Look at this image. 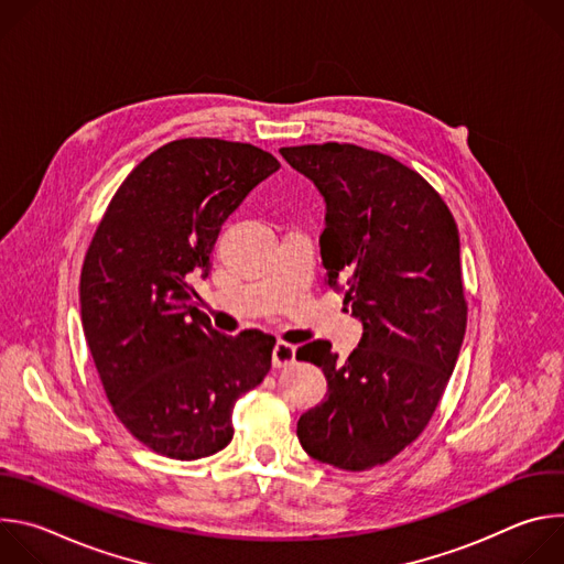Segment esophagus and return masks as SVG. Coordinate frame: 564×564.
Here are the masks:
<instances>
[{
	"mask_svg": "<svg viewBox=\"0 0 564 564\" xmlns=\"http://www.w3.org/2000/svg\"><path fill=\"white\" fill-rule=\"evenodd\" d=\"M294 359H296V348L290 346V344H285V341H276V346H274V350H272V364H274V368H285V366L294 364Z\"/></svg>",
	"mask_w": 564,
	"mask_h": 564,
	"instance_id": "1",
	"label": "esophagus"
}]
</instances>
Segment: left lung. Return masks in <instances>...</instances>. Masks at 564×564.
<instances>
[{"label": "left lung", "instance_id": "1", "mask_svg": "<svg viewBox=\"0 0 564 564\" xmlns=\"http://www.w3.org/2000/svg\"><path fill=\"white\" fill-rule=\"evenodd\" d=\"M281 155L324 194L321 259L364 321L348 359L330 341L296 350L328 379L296 435L318 462L368 470L424 433L455 368L468 314L457 225L431 183L392 155L350 142Z\"/></svg>", "mask_w": 564, "mask_h": 564}]
</instances>
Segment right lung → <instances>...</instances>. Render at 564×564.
<instances>
[{"instance_id": "1", "label": "right lung", "mask_w": 564, "mask_h": 564, "mask_svg": "<svg viewBox=\"0 0 564 564\" xmlns=\"http://www.w3.org/2000/svg\"><path fill=\"white\" fill-rule=\"evenodd\" d=\"M279 160L248 142L181 138L122 181L83 274L85 337L111 411L147 448L200 459L231 437L234 401L272 366L274 337L220 335L194 305L227 216Z\"/></svg>"}]
</instances>
